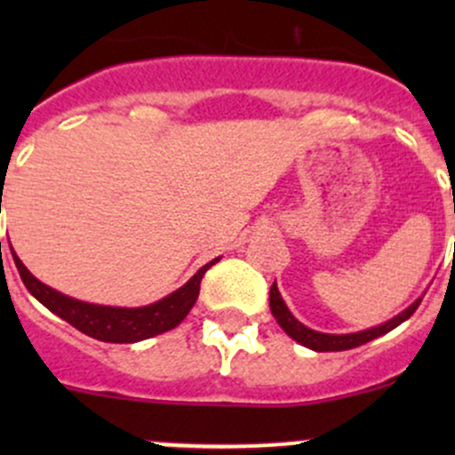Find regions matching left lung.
Listing matches in <instances>:
<instances>
[{"label":"left lung","instance_id":"obj_1","mask_svg":"<svg viewBox=\"0 0 455 455\" xmlns=\"http://www.w3.org/2000/svg\"><path fill=\"white\" fill-rule=\"evenodd\" d=\"M420 301H423V297H419L414 304L407 306L403 313L392 316V319L385 321V323L374 325V328L359 330V332H350V334H328V332H316V330L301 323L299 319H295V315L288 310L286 301H283L282 295H279L277 283H273V286H270V313H273L275 319H277V323L282 325L283 332H286L291 339H295L299 346L310 347V350H315V352L352 350V347L363 346V343L371 341V339L383 337V334H387L389 330H394L396 325H401L403 321L410 319V316L416 313V308L420 306Z\"/></svg>","mask_w":455,"mask_h":455}]
</instances>
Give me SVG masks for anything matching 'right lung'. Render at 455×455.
I'll use <instances>...</instances> for the list:
<instances>
[{
    "mask_svg": "<svg viewBox=\"0 0 455 455\" xmlns=\"http://www.w3.org/2000/svg\"><path fill=\"white\" fill-rule=\"evenodd\" d=\"M11 253L21 275V282L26 283V288L36 301H41L50 313L61 316L63 321L75 325L87 337L99 339V341L105 343H136L176 328L194 308L196 299L200 295V282L204 273L215 261H220V257L211 259L185 286H180L172 295L163 297V299L154 301V304L140 306V308H118V306L87 304V301L75 299V297H68L63 292L54 291V288L45 286L26 268L24 261L17 257L15 251L11 249Z\"/></svg>",
    "mask_w": 455,
    "mask_h": 455,
    "instance_id": "add662e5",
    "label": "right lung"
}]
</instances>
